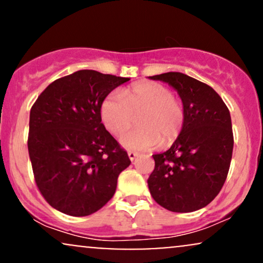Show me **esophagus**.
Instances as JSON below:
<instances>
[{"label": "esophagus", "mask_w": 263, "mask_h": 263, "mask_svg": "<svg viewBox=\"0 0 263 263\" xmlns=\"http://www.w3.org/2000/svg\"><path fill=\"white\" fill-rule=\"evenodd\" d=\"M127 155H128V158L131 159V161H135L136 157L138 156V153H137V152H134V151H128Z\"/></svg>", "instance_id": "esophagus-1"}]
</instances>
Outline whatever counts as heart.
<instances>
[{
  "label": "heart",
  "instance_id": "1",
  "mask_svg": "<svg viewBox=\"0 0 263 263\" xmlns=\"http://www.w3.org/2000/svg\"><path fill=\"white\" fill-rule=\"evenodd\" d=\"M100 116L115 136L125 134L138 116V128L122 136L120 142L128 149L146 151L177 140L184 125V106L167 86L142 81L123 90L121 96L108 95L101 102Z\"/></svg>",
  "mask_w": 263,
  "mask_h": 263
}]
</instances>
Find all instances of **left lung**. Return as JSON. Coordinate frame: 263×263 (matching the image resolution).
<instances>
[{
	"mask_svg": "<svg viewBox=\"0 0 263 263\" xmlns=\"http://www.w3.org/2000/svg\"><path fill=\"white\" fill-rule=\"evenodd\" d=\"M148 78L173 87L184 106L177 140L153 155L151 195L174 213L199 210L214 200L228 177L234 148L230 111L213 87L188 75L170 71Z\"/></svg>",
	"mask_w": 263,
	"mask_h": 263,
	"instance_id": "obj_1",
	"label": "left lung"
}]
</instances>
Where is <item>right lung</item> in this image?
Instances as JSON below:
<instances>
[{
  "instance_id": "right-lung-1",
  "label": "right lung",
  "mask_w": 263,
  "mask_h": 263,
  "mask_svg": "<svg viewBox=\"0 0 263 263\" xmlns=\"http://www.w3.org/2000/svg\"><path fill=\"white\" fill-rule=\"evenodd\" d=\"M128 80L78 70L53 81L32 106L29 158L39 192L54 209L86 216L114 197L131 161L101 122L100 106Z\"/></svg>"
}]
</instances>
